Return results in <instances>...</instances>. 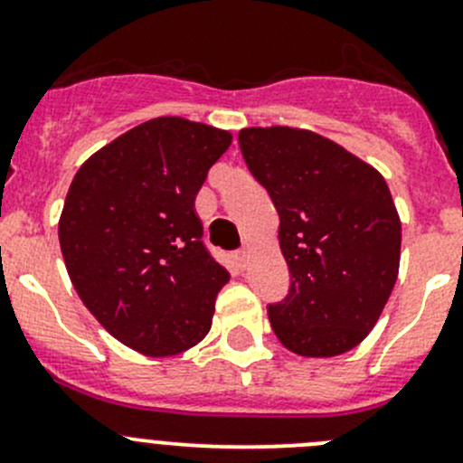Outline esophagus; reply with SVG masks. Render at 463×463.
I'll return each mask as SVG.
<instances>
[{
  "mask_svg": "<svg viewBox=\"0 0 463 463\" xmlns=\"http://www.w3.org/2000/svg\"><path fill=\"white\" fill-rule=\"evenodd\" d=\"M235 258H237V261H240V266H246V261H249V250H240Z\"/></svg>",
  "mask_w": 463,
  "mask_h": 463,
  "instance_id": "obj_1",
  "label": "esophagus"
}]
</instances>
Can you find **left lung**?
<instances>
[{
	"label": "left lung",
	"mask_w": 463,
	"mask_h": 463,
	"mask_svg": "<svg viewBox=\"0 0 463 463\" xmlns=\"http://www.w3.org/2000/svg\"><path fill=\"white\" fill-rule=\"evenodd\" d=\"M240 147L279 214L291 288L269 307L288 352L331 358L367 338L399 278L401 219L385 179L311 129L244 128Z\"/></svg>",
	"instance_id": "1"
}]
</instances>
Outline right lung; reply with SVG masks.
<instances>
[{"label": "right lung", "instance_id": "obj_1", "mask_svg": "<svg viewBox=\"0 0 463 463\" xmlns=\"http://www.w3.org/2000/svg\"><path fill=\"white\" fill-rule=\"evenodd\" d=\"M232 134L181 116L145 120L93 152L69 185L60 249L78 296L116 340L175 356L210 331L231 273L194 210Z\"/></svg>", "mask_w": 463, "mask_h": 463}]
</instances>
